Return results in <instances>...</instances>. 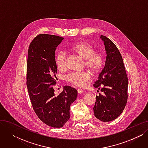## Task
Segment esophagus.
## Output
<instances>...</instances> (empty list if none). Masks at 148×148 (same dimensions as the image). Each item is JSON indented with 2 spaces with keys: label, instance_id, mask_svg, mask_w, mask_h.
I'll return each mask as SVG.
<instances>
[{
  "label": "esophagus",
  "instance_id": "34e87169",
  "mask_svg": "<svg viewBox=\"0 0 148 148\" xmlns=\"http://www.w3.org/2000/svg\"><path fill=\"white\" fill-rule=\"evenodd\" d=\"M77 92H78L79 94H82L83 90L81 89H77Z\"/></svg>",
  "mask_w": 148,
  "mask_h": 148
}]
</instances>
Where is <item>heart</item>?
<instances>
[{
    "instance_id": "obj_1",
    "label": "heart",
    "mask_w": 148,
    "mask_h": 148,
    "mask_svg": "<svg viewBox=\"0 0 148 148\" xmlns=\"http://www.w3.org/2000/svg\"><path fill=\"white\" fill-rule=\"evenodd\" d=\"M71 49L84 60V64L93 73H98L103 66L104 58L99 52H95L94 47L89 43L79 42L73 44ZM56 63L58 69L64 71L67 68L66 54L64 51H60L56 56ZM90 74L88 71L73 72L66 77L67 81L77 86H84L90 80Z\"/></svg>"
}]
</instances>
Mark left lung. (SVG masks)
Instances as JSON below:
<instances>
[{"label": "left lung", "mask_w": 148, "mask_h": 148, "mask_svg": "<svg viewBox=\"0 0 148 148\" xmlns=\"http://www.w3.org/2000/svg\"><path fill=\"white\" fill-rule=\"evenodd\" d=\"M106 51L105 65L94 84L104 95L96 96L94 107L95 117L103 122L114 120L122 113L128 98V78L121 54L115 44L101 35Z\"/></svg>", "instance_id": "1"}]
</instances>
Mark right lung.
<instances>
[{
    "label": "right lung",
    "instance_id": "1",
    "mask_svg": "<svg viewBox=\"0 0 148 148\" xmlns=\"http://www.w3.org/2000/svg\"><path fill=\"white\" fill-rule=\"evenodd\" d=\"M63 40L59 36L39 35L28 50L27 86L31 103L38 117L53 128H61L69 120L70 106L77 97V90L69 86H64L60 94H54L57 79L54 54Z\"/></svg>",
    "mask_w": 148,
    "mask_h": 148
}]
</instances>
